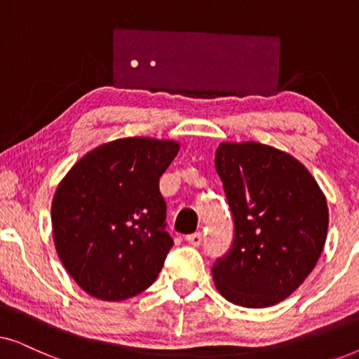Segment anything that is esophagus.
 I'll use <instances>...</instances> for the list:
<instances>
[{
    "instance_id": "34e87169",
    "label": "esophagus",
    "mask_w": 359,
    "mask_h": 359,
    "mask_svg": "<svg viewBox=\"0 0 359 359\" xmlns=\"http://www.w3.org/2000/svg\"><path fill=\"white\" fill-rule=\"evenodd\" d=\"M186 242H188L189 245H193V247H199L201 242H203V233L194 232V233L186 235Z\"/></svg>"
}]
</instances>
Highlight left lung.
Listing matches in <instances>:
<instances>
[{"mask_svg":"<svg viewBox=\"0 0 359 359\" xmlns=\"http://www.w3.org/2000/svg\"><path fill=\"white\" fill-rule=\"evenodd\" d=\"M215 170L233 217V243L212 266L235 306L263 309L291 296L316 268L327 238V199L301 161L258 142H224Z\"/></svg>","mask_w":359,"mask_h":359,"instance_id":"1","label":"left lung"}]
</instances>
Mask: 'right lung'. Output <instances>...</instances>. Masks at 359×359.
<instances>
[{
    "label": "right lung",
    "mask_w": 359,
    "mask_h": 359,
    "mask_svg": "<svg viewBox=\"0 0 359 359\" xmlns=\"http://www.w3.org/2000/svg\"><path fill=\"white\" fill-rule=\"evenodd\" d=\"M175 140L117 139L96 147L60 181L52 201L53 242L75 283L101 301L151 286L173 247L160 176Z\"/></svg>",
    "instance_id": "right-lung-1"
}]
</instances>
